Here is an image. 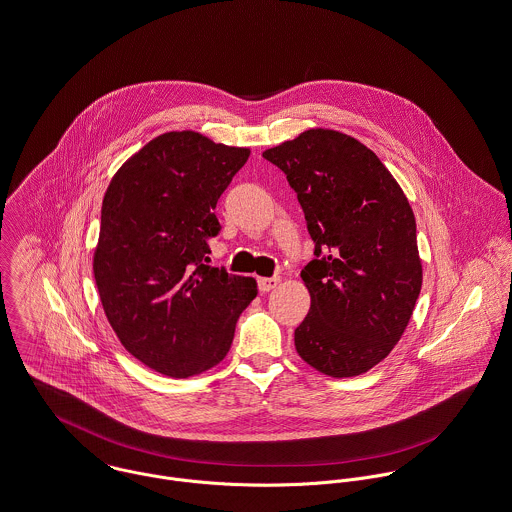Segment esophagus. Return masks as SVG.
I'll return each instance as SVG.
<instances>
[{"label": "esophagus", "instance_id": "esophagus-1", "mask_svg": "<svg viewBox=\"0 0 512 512\" xmlns=\"http://www.w3.org/2000/svg\"><path fill=\"white\" fill-rule=\"evenodd\" d=\"M257 282H259V290H261V292H269V290H273V288L278 286L280 278H278V276H271V278H267V276H261Z\"/></svg>", "mask_w": 512, "mask_h": 512}]
</instances>
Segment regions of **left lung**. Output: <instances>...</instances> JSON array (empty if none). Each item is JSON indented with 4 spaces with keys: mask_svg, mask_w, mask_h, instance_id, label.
Returning a JSON list of instances; mask_svg holds the SVG:
<instances>
[{
    "mask_svg": "<svg viewBox=\"0 0 512 512\" xmlns=\"http://www.w3.org/2000/svg\"><path fill=\"white\" fill-rule=\"evenodd\" d=\"M304 210L315 255L302 269L312 306L294 331L317 372L351 378L392 353L423 284L415 214L380 158L353 136L310 128L263 152Z\"/></svg>",
    "mask_w": 512,
    "mask_h": 512,
    "instance_id": "left-lung-1",
    "label": "left lung"
}]
</instances>
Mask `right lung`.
<instances>
[{
    "label": "right lung",
    "instance_id": "obj_1",
    "mask_svg": "<svg viewBox=\"0 0 512 512\" xmlns=\"http://www.w3.org/2000/svg\"><path fill=\"white\" fill-rule=\"evenodd\" d=\"M195 130L159 134L113 175L93 275L122 347L169 378L224 360L257 280L204 265L216 202L249 158Z\"/></svg>",
    "mask_w": 512,
    "mask_h": 512
}]
</instances>
